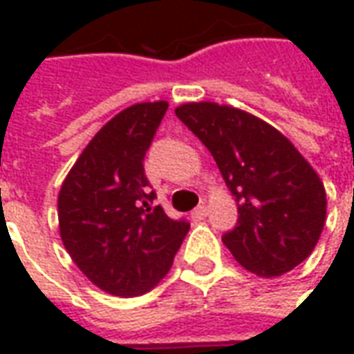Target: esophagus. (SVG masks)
Segmentation results:
<instances>
[{
    "label": "esophagus",
    "mask_w": 354,
    "mask_h": 354,
    "mask_svg": "<svg viewBox=\"0 0 354 354\" xmlns=\"http://www.w3.org/2000/svg\"><path fill=\"white\" fill-rule=\"evenodd\" d=\"M208 214V208L205 207V205H201V207H197L195 210L192 212V218L193 220H205Z\"/></svg>",
    "instance_id": "34e87169"
}]
</instances>
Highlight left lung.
I'll return each mask as SVG.
<instances>
[{"instance_id": "8db88e82", "label": "left lung", "mask_w": 354, "mask_h": 354, "mask_svg": "<svg viewBox=\"0 0 354 354\" xmlns=\"http://www.w3.org/2000/svg\"><path fill=\"white\" fill-rule=\"evenodd\" d=\"M176 115L207 146L237 203L223 233L235 260L279 277L315 250L326 220V192L294 144L260 117L214 102H189Z\"/></svg>"}]
</instances>
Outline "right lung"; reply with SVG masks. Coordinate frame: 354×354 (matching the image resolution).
<instances>
[{
    "instance_id": "obj_1",
    "label": "right lung",
    "mask_w": 354,
    "mask_h": 354,
    "mask_svg": "<svg viewBox=\"0 0 354 354\" xmlns=\"http://www.w3.org/2000/svg\"><path fill=\"white\" fill-rule=\"evenodd\" d=\"M169 104L142 102L96 132L58 193L60 237L88 281L113 296H140L169 273L189 231L172 220L146 178L144 157Z\"/></svg>"
}]
</instances>
